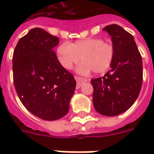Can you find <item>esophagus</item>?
Masks as SVG:
<instances>
[{
	"label": "esophagus",
	"instance_id": "obj_1",
	"mask_svg": "<svg viewBox=\"0 0 154 154\" xmlns=\"http://www.w3.org/2000/svg\"><path fill=\"white\" fill-rule=\"evenodd\" d=\"M74 79H75V80L77 81V86H76V87L77 88H79V87H80V86H81V84L83 83V82H86L87 81V79H85V78H82V77H80V76H77V75H75L74 76Z\"/></svg>",
	"mask_w": 154,
	"mask_h": 154
}]
</instances>
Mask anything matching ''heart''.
<instances>
[{
  "label": "heart",
  "instance_id": "1",
  "mask_svg": "<svg viewBox=\"0 0 154 154\" xmlns=\"http://www.w3.org/2000/svg\"><path fill=\"white\" fill-rule=\"evenodd\" d=\"M116 50L109 42L100 38L81 39L72 44H62L56 49L57 60L61 66L71 69L76 63L80 74H87L92 70L96 74H102L109 70L114 62Z\"/></svg>",
  "mask_w": 154,
  "mask_h": 154
}]
</instances>
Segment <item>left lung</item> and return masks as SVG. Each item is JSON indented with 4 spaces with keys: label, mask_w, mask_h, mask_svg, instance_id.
Segmentation results:
<instances>
[{
    "label": "left lung",
    "mask_w": 154,
    "mask_h": 154,
    "mask_svg": "<svg viewBox=\"0 0 154 154\" xmlns=\"http://www.w3.org/2000/svg\"><path fill=\"white\" fill-rule=\"evenodd\" d=\"M116 50L110 70L91 80L92 102L99 114L114 116L129 109L139 96L143 80L142 59L134 37L118 25L103 28Z\"/></svg>",
    "instance_id": "obj_1"
}]
</instances>
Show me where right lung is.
<instances>
[{"label":"right lung","instance_id":"add662e5","mask_svg":"<svg viewBox=\"0 0 154 154\" xmlns=\"http://www.w3.org/2000/svg\"><path fill=\"white\" fill-rule=\"evenodd\" d=\"M59 38L33 28L22 37L13 56L16 92L31 113L46 121L66 115L76 86L74 77L61 66L54 47Z\"/></svg>","mask_w":154,"mask_h":154}]
</instances>
